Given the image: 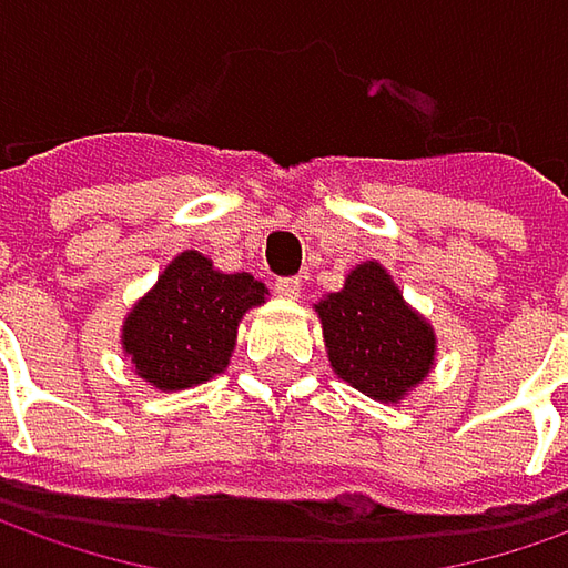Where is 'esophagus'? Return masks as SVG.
Listing matches in <instances>:
<instances>
[{"instance_id":"obj_1","label":"esophagus","mask_w":568,"mask_h":568,"mask_svg":"<svg viewBox=\"0 0 568 568\" xmlns=\"http://www.w3.org/2000/svg\"><path fill=\"white\" fill-rule=\"evenodd\" d=\"M274 291L281 296H287V300H296L300 296V277H277L274 281Z\"/></svg>"}]
</instances>
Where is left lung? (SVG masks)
<instances>
[{"label": "left lung", "mask_w": 568, "mask_h": 568, "mask_svg": "<svg viewBox=\"0 0 568 568\" xmlns=\"http://www.w3.org/2000/svg\"><path fill=\"white\" fill-rule=\"evenodd\" d=\"M332 369L357 392L398 404L426 379L436 335L417 316L379 262H363L338 294L316 303Z\"/></svg>", "instance_id": "1"}]
</instances>
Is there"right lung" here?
<instances>
[{"label": "right lung", "instance_id": "add662e5", "mask_svg": "<svg viewBox=\"0 0 568 568\" xmlns=\"http://www.w3.org/2000/svg\"><path fill=\"white\" fill-rule=\"evenodd\" d=\"M265 296L250 272L224 274L202 252H180L122 322V351L161 392L202 385L227 369L240 318Z\"/></svg>", "mask_w": 568, "mask_h": 568}]
</instances>
